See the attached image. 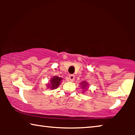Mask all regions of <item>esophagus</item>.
<instances>
[{
    "label": "esophagus",
    "mask_w": 135,
    "mask_h": 135,
    "mask_svg": "<svg viewBox=\"0 0 135 135\" xmlns=\"http://www.w3.org/2000/svg\"><path fill=\"white\" fill-rule=\"evenodd\" d=\"M69 80L71 82H73L74 80V79H75V75L74 74H70L69 75Z\"/></svg>",
    "instance_id": "esophagus-1"
}]
</instances>
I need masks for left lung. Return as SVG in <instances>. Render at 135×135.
Instances as JSON below:
<instances>
[{"label":"left lung","instance_id":"1","mask_svg":"<svg viewBox=\"0 0 135 135\" xmlns=\"http://www.w3.org/2000/svg\"><path fill=\"white\" fill-rule=\"evenodd\" d=\"M80 85H82V86H82V88H83V89H85L86 90V88H87L86 87H87V86L88 85L86 82H85V81H83V82H81Z\"/></svg>","mask_w":135,"mask_h":135}]
</instances>
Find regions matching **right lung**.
I'll return each instance as SVG.
<instances>
[{
	"label": "right lung",
	"mask_w": 135,
	"mask_h": 135,
	"mask_svg": "<svg viewBox=\"0 0 135 135\" xmlns=\"http://www.w3.org/2000/svg\"><path fill=\"white\" fill-rule=\"evenodd\" d=\"M62 79V78H61V77L58 76H56V75L53 76L52 78L51 79L50 83L49 85H47V87L49 88H50V89L52 90L56 89V88H58V86L60 85Z\"/></svg>",
	"instance_id": "obj_1"
}]
</instances>
